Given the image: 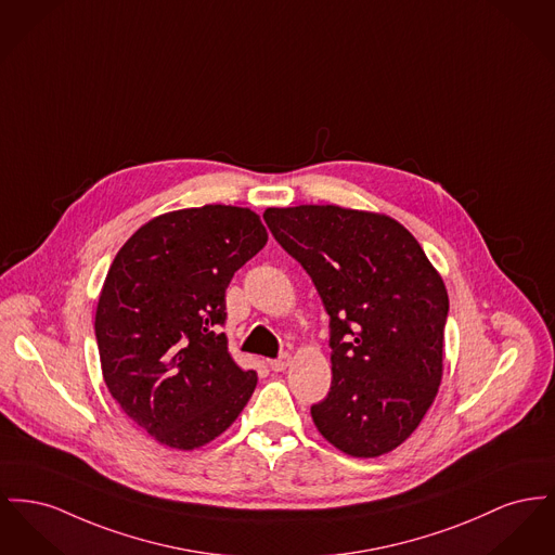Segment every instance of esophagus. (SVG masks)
<instances>
[{
	"label": "esophagus",
	"mask_w": 555,
	"mask_h": 555,
	"mask_svg": "<svg viewBox=\"0 0 555 555\" xmlns=\"http://www.w3.org/2000/svg\"><path fill=\"white\" fill-rule=\"evenodd\" d=\"M289 362H292L289 354H281L279 359L268 360V366H270L272 371H276V373H279V371H285V369L289 366Z\"/></svg>",
	"instance_id": "34e87169"
}]
</instances>
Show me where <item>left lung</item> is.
<instances>
[{"mask_svg":"<svg viewBox=\"0 0 555 555\" xmlns=\"http://www.w3.org/2000/svg\"><path fill=\"white\" fill-rule=\"evenodd\" d=\"M263 220L310 274L331 317V390L310 409L326 442L373 459L400 447L436 400L449 294L398 220L339 205L268 207Z\"/></svg>","mask_w":555,"mask_h":555,"instance_id":"1","label":"left lung"}]
</instances>
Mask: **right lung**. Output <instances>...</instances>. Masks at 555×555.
I'll return each instance as SVG.
<instances>
[{
	"instance_id": "obj_1",
	"label": "right lung",
	"mask_w": 555,
	"mask_h": 555,
	"mask_svg": "<svg viewBox=\"0 0 555 555\" xmlns=\"http://www.w3.org/2000/svg\"><path fill=\"white\" fill-rule=\"evenodd\" d=\"M266 241L249 207H186L142 224L111 263L94 321L102 377L159 444L205 447L256 390V371L234 362L220 326L230 279Z\"/></svg>"
}]
</instances>
